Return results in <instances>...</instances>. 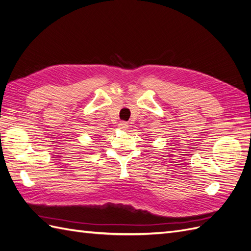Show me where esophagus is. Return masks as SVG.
<instances>
[{
	"label": "esophagus",
	"mask_w": 251,
	"mask_h": 251,
	"mask_svg": "<svg viewBox=\"0 0 251 251\" xmlns=\"http://www.w3.org/2000/svg\"><path fill=\"white\" fill-rule=\"evenodd\" d=\"M119 128H120V130H123V131H126V128H127V124L126 123H120L119 124Z\"/></svg>",
	"instance_id": "34e87169"
}]
</instances>
